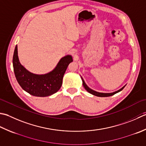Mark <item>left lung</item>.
Instances as JSON below:
<instances>
[{"label": "left lung", "mask_w": 146, "mask_h": 146, "mask_svg": "<svg viewBox=\"0 0 146 146\" xmlns=\"http://www.w3.org/2000/svg\"><path fill=\"white\" fill-rule=\"evenodd\" d=\"M81 78H82V84H83V85H84L85 89L88 92H89L90 94H92V95H94V96H98V97H101V98H103V97H110V96H113L114 94H115L118 93L119 92H120V91H121L123 89L124 87H125V85H125V86H123L122 88H121L120 89H119V90H118L117 91H115V92H111V93L99 92H97V91H95V90H94L92 89H91L90 88L88 87L87 86V85L85 84L84 80L83 79V78H82V76H81Z\"/></svg>", "instance_id": "obj_1"}]
</instances>
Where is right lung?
<instances>
[{"label": "right lung", "mask_w": 146, "mask_h": 146, "mask_svg": "<svg viewBox=\"0 0 146 146\" xmlns=\"http://www.w3.org/2000/svg\"><path fill=\"white\" fill-rule=\"evenodd\" d=\"M72 61L71 55L65 56L52 71L39 75L30 72L20 63L17 45L13 59L14 72L18 84L26 92L36 97L49 96L58 92L62 85L65 71Z\"/></svg>", "instance_id": "add662e5"}]
</instances>
